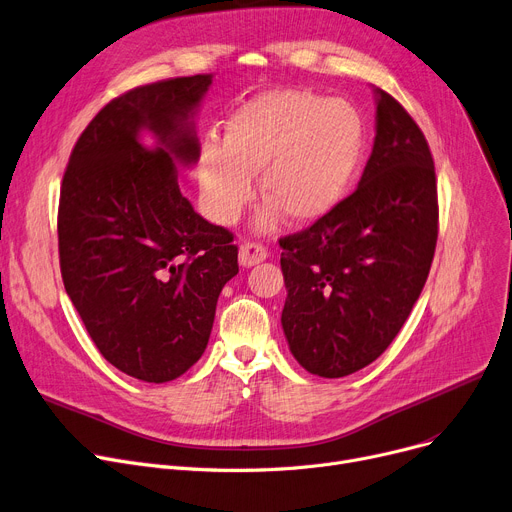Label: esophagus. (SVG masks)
Masks as SVG:
<instances>
[{
	"label": "esophagus",
	"instance_id": "1",
	"mask_svg": "<svg viewBox=\"0 0 512 512\" xmlns=\"http://www.w3.org/2000/svg\"><path fill=\"white\" fill-rule=\"evenodd\" d=\"M266 258H268V250L262 244L246 242V244H242V248H239V264H242L244 268L256 266Z\"/></svg>",
	"mask_w": 512,
	"mask_h": 512
}]
</instances>
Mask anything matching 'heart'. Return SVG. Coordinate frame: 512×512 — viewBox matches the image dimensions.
Here are the masks:
<instances>
[{
    "label": "heart",
    "instance_id": "b5f03b06",
    "mask_svg": "<svg viewBox=\"0 0 512 512\" xmlns=\"http://www.w3.org/2000/svg\"><path fill=\"white\" fill-rule=\"evenodd\" d=\"M359 111L312 90H268L237 107L223 142L206 138L196 173L208 215L233 223L254 198V173L268 196L256 227L273 229L283 210L295 223L328 215L347 194L364 155Z\"/></svg>",
    "mask_w": 512,
    "mask_h": 512
}]
</instances>
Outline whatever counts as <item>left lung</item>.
<instances>
[{"instance_id": "left-lung-1", "label": "left lung", "mask_w": 512, "mask_h": 512, "mask_svg": "<svg viewBox=\"0 0 512 512\" xmlns=\"http://www.w3.org/2000/svg\"><path fill=\"white\" fill-rule=\"evenodd\" d=\"M374 93L376 138L357 190L279 242L283 333L299 366L322 378L362 370L393 343L436 250L430 146L399 101Z\"/></svg>"}]
</instances>
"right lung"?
I'll use <instances>...</instances> for the list:
<instances>
[{
  "mask_svg": "<svg viewBox=\"0 0 512 512\" xmlns=\"http://www.w3.org/2000/svg\"><path fill=\"white\" fill-rule=\"evenodd\" d=\"M210 82L161 80L107 103L80 134L59 194L64 287L101 355L144 382L198 362L219 293L239 273L233 235L202 219L177 182L198 161L194 115Z\"/></svg>",
  "mask_w": 512,
  "mask_h": 512,
  "instance_id": "add662e5",
  "label": "right lung"
}]
</instances>
